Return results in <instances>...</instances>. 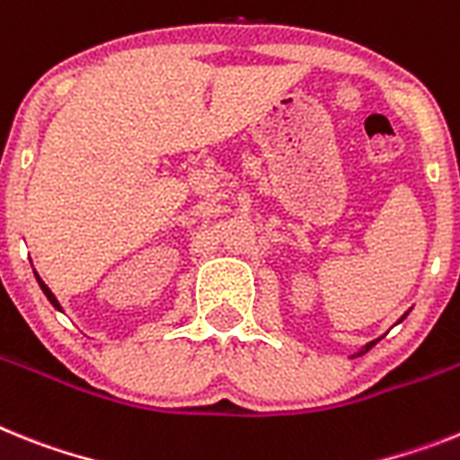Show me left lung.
Returning a JSON list of instances; mask_svg holds the SVG:
<instances>
[{"instance_id":"obj_1","label":"left lung","mask_w":460,"mask_h":460,"mask_svg":"<svg viewBox=\"0 0 460 460\" xmlns=\"http://www.w3.org/2000/svg\"><path fill=\"white\" fill-rule=\"evenodd\" d=\"M372 346H374V341H369L367 346H365V350H369V349H372ZM365 350H362V353H365Z\"/></svg>"}]
</instances>
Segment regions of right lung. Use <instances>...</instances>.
I'll return each mask as SVG.
<instances>
[{
	"label": "right lung",
	"mask_w": 460,
	"mask_h": 460,
	"mask_svg": "<svg viewBox=\"0 0 460 460\" xmlns=\"http://www.w3.org/2000/svg\"><path fill=\"white\" fill-rule=\"evenodd\" d=\"M34 276H37V273H34ZM37 283H40V288H41V292H44V295H46V299H49V302H51V304H53V306H56V308H58V311H60V304H58L56 295H53L51 289H49V285H46V283H44V280H41V278H40V276H37Z\"/></svg>",
	"instance_id": "right-lung-1"
}]
</instances>
